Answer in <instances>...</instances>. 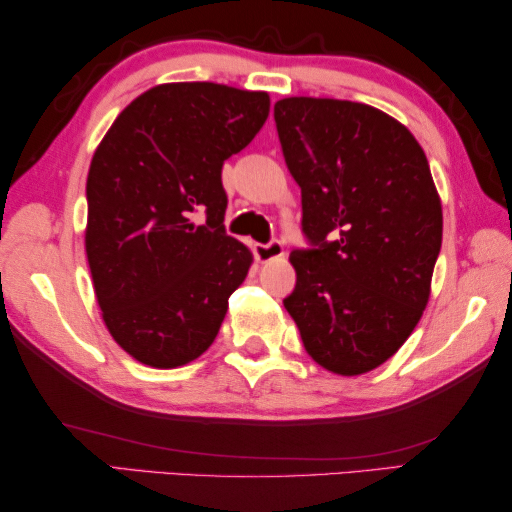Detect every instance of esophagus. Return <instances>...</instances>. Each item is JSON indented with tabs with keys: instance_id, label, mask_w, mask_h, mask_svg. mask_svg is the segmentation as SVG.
I'll list each match as a JSON object with an SVG mask.
<instances>
[{
	"instance_id": "esophagus-1",
	"label": "esophagus",
	"mask_w": 512,
	"mask_h": 512,
	"mask_svg": "<svg viewBox=\"0 0 512 512\" xmlns=\"http://www.w3.org/2000/svg\"><path fill=\"white\" fill-rule=\"evenodd\" d=\"M254 254L261 263H267V261H274V258L283 256V245L281 240H270L267 245H256L254 247Z\"/></svg>"
}]
</instances>
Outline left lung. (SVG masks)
Segmentation results:
<instances>
[{
    "label": "left lung",
    "mask_w": 512,
    "mask_h": 512,
    "mask_svg": "<svg viewBox=\"0 0 512 512\" xmlns=\"http://www.w3.org/2000/svg\"><path fill=\"white\" fill-rule=\"evenodd\" d=\"M274 122L311 242L290 254L297 283L283 306L315 363L365 374L397 354L431 295L442 206L429 161L367 104L288 97Z\"/></svg>",
    "instance_id": "1"
}]
</instances>
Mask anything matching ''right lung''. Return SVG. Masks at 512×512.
<instances>
[{
  "label": "right lung",
  "instance_id": "right-lung-1",
  "mask_svg": "<svg viewBox=\"0 0 512 512\" xmlns=\"http://www.w3.org/2000/svg\"><path fill=\"white\" fill-rule=\"evenodd\" d=\"M270 115L267 92L163 83L115 117L92 156L86 254L113 340L149 367L213 345L251 251L226 236L222 165ZM207 213L197 227L191 215Z\"/></svg>",
  "mask_w": 512,
  "mask_h": 512
}]
</instances>
